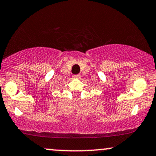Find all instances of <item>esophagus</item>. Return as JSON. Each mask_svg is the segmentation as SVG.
<instances>
[{
  "mask_svg": "<svg viewBox=\"0 0 156 156\" xmlns=\"http://www.w3.org/2000/svg\"><path fill=\"white\" fill-rule=\"evenodd\" d=\"M80 77H81V76H80V74H78V75H75V76H73V78H78V79H79Z\"/></svg>",
  "mask_w": 156,
  "mask_h": 156,
  "instance_id": "34e87169",
  "label": "esophagus"
}]
</instances>
